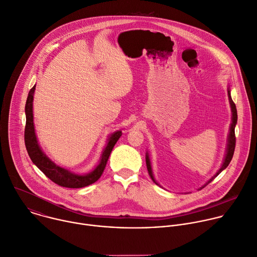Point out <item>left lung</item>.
<instances>
[{
    "label": "left lung",
    "mask_w": 257,
    "mask_h": 257,
    "mask_svg": "<svg viewBox=\"0 0 257 257\" xmlns=\"http://www.w3.org/2000/svg\"><path fill=\"white\" fill-rule=\"evenodd\" d=\"M228 95H229V101H230V104H231V109H232V123H231V127H230V134H229V139H228V148H227V154H226V157H225V160H224V163L222 165V167L220 168V170L216 173V175H214L206 184H204L202 187H204L206 185H208L210 182H212L224 169L227 168V166L230 164L232 158H233V155H234V151H235V145H236V137H235V125L237 123V109H236V105L233 102L232 98H231V94H230V90H228ZM146 164H147V169H148V172H149V175L150 177L152 178V180L155 182L156 184H158L155 179H154V176H153V173H152V168H151V162H150V159H149V156L148 154L146 155ZM200 187V189L202 188Z\"/></svg>",
    "instance_id": "1"
}]
</instances>
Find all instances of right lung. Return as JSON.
Returning a JSON list of instances; mask_svg holds the SVG:
<instances>
[{
    "label": "right lung",
    "mask_w": 257,
    "mask_h": 257,
    "mask_svg": "<svg viewBox=\"0 0 257 257\" xmlns=\"http://www.w3.org/2000/svg\"><path fill=\"white\" fill-rule=\"evenodd\" d=\"M35 90V86H33L27 96L26 104H25V114H26V124L24 131V142L25 147L27 150L28 155L31 161L44 173L46 177H48L51 181L56 184L68 187V188H81L88 186L94 182H96L103 173L107 160L109 158L110 153L121 136V132L113 133L110 138L109 142L102 153L101 160L98 166L90 173L85 175H78L75 173L70 172L69 170L62 168L56 165L54 162H51L46 156L45 154L40 150L33 125V113H32V101H33V93Z\"/></svg>",
    "instance_id": "obj_1"
}]
</instances>
